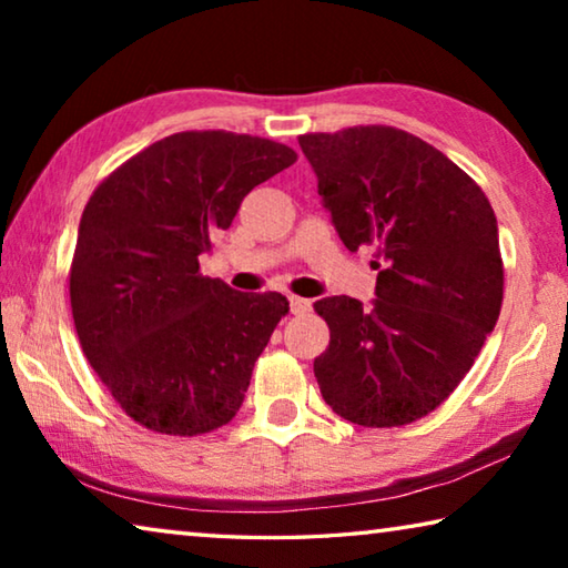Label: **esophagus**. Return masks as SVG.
<instances>
[{
    "instance_id": "1",
    "label": "esophagus",
    "mask_w": 568,
    "mask_h": 568,
    "mask_svg": "<svg viewBox=\"0 0 568 568\" xmlns=\"http://www.w3.org/2000/svg\"><path fill=\"white\" fill-rule=\"evenodd\" d=\"M307 311H311V301H305V297H297V295H291V313L293 315H305Z\"/></svg>"
}]
</instances>
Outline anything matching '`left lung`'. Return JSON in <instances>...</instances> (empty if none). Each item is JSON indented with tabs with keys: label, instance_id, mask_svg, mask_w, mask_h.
I'll use <instances>...</instances> for the list:
<instances>
[{
	"label": "left lung",
	"instance_id": "1",
	"mask_svg": "<svg viewBox=\"0 0 568 568\" xmlns=\"http://www.w3.org/2000/svg\"><path fill=\"white\" fill-rule=\"evenodd\" d=\"M343 245L376 247V301L315 303L331 343L323 400L365 428L428 416L464 381L504 301L494 207L456 162L406 130L358 124L297 138Z\"/></svg>",
	"mask_w": 568,
	"mask_h": 568
}]
</instances>
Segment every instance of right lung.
I'll use <instances>...</instances> for the list:
<instances>
[{"label": "right lung", "mask_w": 568, "mask_h": 568, "mask_svg": "<svg viewBox=\"0 0 568 568\" xmlns=\"http://www.w3.org/2000/svg\"><path fill=\"white\" fill-rule=\"evenodd\" d=\"M295 150L225 130L175 132L112 170L84 205L70 303L84 358L128 416L203 436L243 406L257 355L287 315L281 293L200 273L250 190Z\"/></svg>", "instance_id": "add662e5"}]
</instances>
